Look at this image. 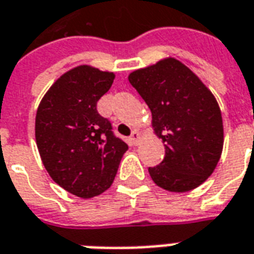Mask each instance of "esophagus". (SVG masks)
Returning <instances> with one entry per match:
<instances>
[{"instance_id": "obj_1", "label": "esophagus", "mask_w": 254, "mask_h": 254, "mask_svg": "<svg viewBox=\"0 0 254 254\" xmlns=\"http://www.w3.org/2000/svg\"><path fill=\"white\" fill-rule=\"evenodd\" d=\"M140 138H141L140 133H138L137 130H133L132 134H130V143H132L133 145H137V144L140 143Z\"/></svg>"}]
</instances>
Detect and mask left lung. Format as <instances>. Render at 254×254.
Here are the masks:
<instances>
[{
	"label": "left lung",
	"mask_w": 254,
	"mask_h": 254,
	"mask_svg": "<svg viewBox=\"0 0 254 254\" xmlns=\"http://www.w3.org/2000/svg\"><path fill=\"white\" fill-rule=\"evenodd\" d=\"M129 83L148 105L165 159L148 167L152 181L169 191L200 187L215 170L223 149V121L212 92L176 58L129 74Z\"/></svg>",
	"instance_id": "left-lung-1"
}]
</instances>
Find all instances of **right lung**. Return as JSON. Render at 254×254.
I'll return each instance as SVG.
<instances>
[{
    "mask_svg": "<svg viewBox=\"0 0 254 254\" xmlns=\"http://www.w3.org/2000/svg\"><path fill=\"white\" fill-rule=\"evenodd\" d=\"M116 74L89 65L64 73L42 98L35 138L53 181L81 198L99 196L111 187L127 145L96 110Z\"/></svg>",
    "mask_w": 254,
    "mask_h": 254,
    "instance_id": "1",
    "label": "right lung"
}]
</instances>
